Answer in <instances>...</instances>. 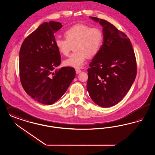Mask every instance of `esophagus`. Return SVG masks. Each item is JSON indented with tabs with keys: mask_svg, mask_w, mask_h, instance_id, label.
I'll use <instances>...</instances> for the list:
<instances>
[{
	"mask_svg": "<svg viewBox=\"0 0 155 155\" xmlns=\"http://www.w3.org/2000/svg\"><path fill=\"white\" fill-rule=\"evenodd\" d=\"M75 72H76V74H80L81 72V70L80 68H77L75 69Z\"/></svg>",
	"mask_w": 155,
	"mask_h": 155,
	"instance_id": "34e87169",
	"label": "esophagus"
}]
</instances>
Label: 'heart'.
Wrapping results in <instances>:
<instances>
[{
    "label": "heart",
    "mask_w": 155,
    "mask_h": 155,
    "mask_svg": "<svg viewBox=\"0 0 155 155\" xmlns=\"http://www.w3.org/2000/svg\"><path fill=\"white\" fill-rule=\"evenodd\" d=\"M66 39L56 38L55 45L63 55H68L74 45L73 54L64 61V65L74 68H81L89 57L96 55L99 51L103 41V35L99 28L77 24L64 32Z\"/></svg>",
    "instance_id": "1"
}]
</instances>
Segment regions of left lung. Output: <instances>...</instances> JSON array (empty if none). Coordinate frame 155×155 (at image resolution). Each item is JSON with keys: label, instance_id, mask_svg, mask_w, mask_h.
<instances>
[{"label": "left lung", "instance_id": "1", "mask_svg": "<svg viewBox=\"0 0 155 155\" xmlns=\"http://www.w3.org/2000/svg\"><path fill=\"white\" fill-rule=\"evenodd\" d=\"M103 27V42L87 69V91L95 104L110 107L123 99L135 80L136 59L130 39L107 21L90 17Z\"/></svg>", "mask_w": 155, "mask_h": 155}]
</instances>
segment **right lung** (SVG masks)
I'll use <instances>...</instances> for the list:
<instances>
[{
  "label": "right lung",
  "mask_w": 155,
  "mask_h": 155,
  "mask_svg": "<svg viewBox=\"0 0 155 155\" xmlns=\"http://www.w3.org/2000/svg\"><path fill=\"white\" fill-rule=\"evenodd\" d=\"M59 22H44L26 37L19 51V77L25 92L37 102L51 105L60 99L75 76V69L59 66L61 57L55 45Z\"/></svg>",
  "instance_id": "add662e5"
}]
</instances>
